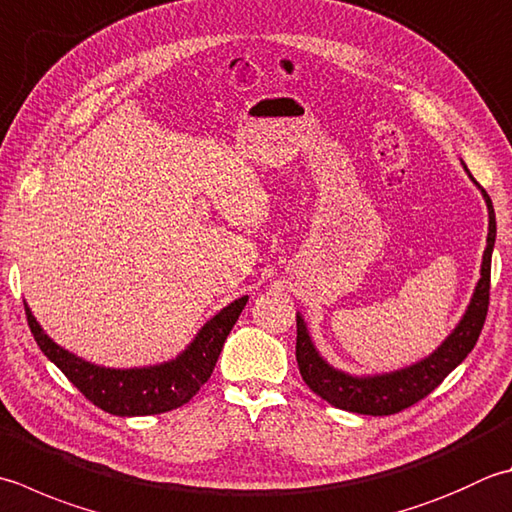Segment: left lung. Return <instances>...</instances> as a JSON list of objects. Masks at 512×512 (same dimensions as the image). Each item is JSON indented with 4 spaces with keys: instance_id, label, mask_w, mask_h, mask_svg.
I'll use <instances>...</instances> for the list:
<instances>
[{
    "instance_id": "obj_1",
    "label": "left lung",
    "mask_w": 512,
    "mask_h": 512,
    "mask_svg": "<svg viewBox=\"0 0 512 512\" xmlns=\"http://www.w3.org/2000/svg\"><path fill=\"white\" fill-rule=\"evenodd\" d=\"M464 164V162H462ZM468 177L473 184L482 190L484 202L488 208V237H486V250L482 257V270H479V282L475 286V293L470 297V304L466 308L464 317L453 328L442 344H439L428 357L419 359V362L410 364L406 368L390 370V373L379 375H350L330 366L326 359L319 355V350L313 344L304 317L297 313V366L302 373L306 386L319 395L330 406L350 410V413L359 415H395L399 410L417 404L419 399L433 393V390L444 382L448 373L464 362L470 350L475 348L479 333H482L486 313H488V290H490V257H493L495 248V235H497V222H495V208L486 190L475 182L470 170L464 164Z\"/></svg>"
}]
</instances>
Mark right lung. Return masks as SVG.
<instances>
[{
    "label": "right lung",
    "instance_id": "add662e5",
    "mask_svg": "<svg viewBox=\"0 0 512 512\" xmlns=\"http://www.w3.org/2000/svg\"><path fill=\"white\" fill-rule=\"evenodd\" d=\"M246 302L248 295L239 297L219 310L215 317H210L199 328L193 342L175 359L142 368H106L68 353L44 333L28 304L24 306L30 333H33L37 346L88 402L110 415L139 417L166 413V410L184 406L197 395V390L213 373L226 337L242 315Z\"/></svg>",
    "mask_w": 512,
    "mask_h": 512
}]
</instances>
